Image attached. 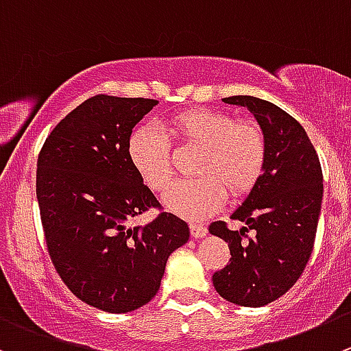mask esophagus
Masks as SVG:
<instances>
[{"label":"esophagus","mask_w":351,"mask_h":351,"mask_svg":"<svg viewBox=\"0 0 351 351\" xmlns=\"http://www.w3.org/2000/svg\"><path fill=\"white\" fill-rule=\"evenodd\" d=\"M189 228H191V236L195 239L205 238V236H206V228H205V226H199V223H191Z\"/></svg>","instance_id":"esophagus-1"}]
</instances>
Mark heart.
I'll use <instances>...</instances> for the list:
<instances>
[{
	"label": "heart",
	"instance_id": "heart-1",
	"mask_svg": "<svg viewBox=\"0 0 351 351\" xmlns=\"http://www.w3.org/2000/svg\"><path fill=\"white\" fill-rule=\"evenodd\" d=\"M169 132L182 145L202 148L198 179L172 184L163 196L169 212L188 220H202L222 206L226 191L243 196L252 191L265 163V136L258 123L215 110H186L169 120ZM129 160L153 191H163L172 179L170 145L155 128H139L128 143Z\"/></svg>",
	"mask_w": 351,
	"mask_h": 351
}]
</instances>
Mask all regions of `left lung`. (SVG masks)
<instances>
[{"instance_id": "8db88e82", "label": "left lung", "mask_w": 351, "mask_h": 351, "mask_svg": "<svg viewBox=\"0 0 351 351\" xmlns=\"http://www.w3.org/2000/svg\"><path fill=\"white\" fill-rule=\"evenodd\" d=\"M223 103L245 106L265 136V163L256 184L231 219L245 228L210 223V234L229 245L231 260L213 274L217 293L241 306H263L281 298L302 276L312 253L322 205V169L305 129L289 113L255 96H231Z\"/></svg>"}]
</instances>
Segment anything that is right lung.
Returning <instances> with one entry per match:
<instances>
[{"label":"right lung","instance_id":"right-lung-1","mask_svg":"<svg viewBox=\"0 0 351 351\" xmlns=\"http://www.w3.org/2000/svg\"><path fill=\"white\" fill-rule=\"evenodd\" d=\"M156 105L106 95L86 99L39 153L36 195L53 265L73 295L103 312L146 305L170 253L189 239L188 223L173 213L131 226L158 206L128 153L132 129Z\"/></svg>","mask_w":351,"mask_h":351}]
</instances>
